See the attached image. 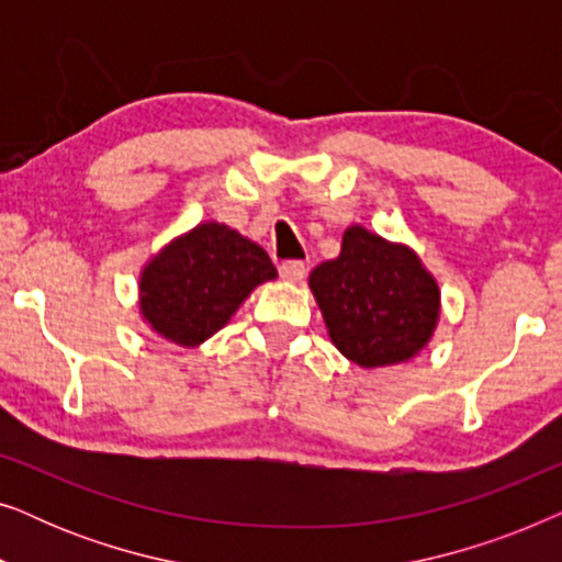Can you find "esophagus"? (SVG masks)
I'll return each mask as SVG.
<instances>
[{
    "instance_id": "esophagus-1",
    "label": "esophagus",
    "mask_w": 562,
    "mask_h": 562,
    "mask_svg": "<svg viewBox=\"0 0 562 562\" xmlns=\"http://www.w3.org/2000/svg\"><path fill=\"white\" fill-rule=\"evenodd\" d=\"M279 273H281V279H283V281H289V283H299V281H304V276H306V266L302 263V260H286V263H281Z\"/></svg>"
}]
</instances>
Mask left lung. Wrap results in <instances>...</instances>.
<instances>
[{
  "instance_id": "obj_1",
  "label": "left lung",
  "mask_w": 562,
  "mask_h": 562,
  "mask_svg": "<svg viewBox=\"0 0 562 562\" xmlns=\"http://www.w3.org/2000/svg\"><path fill=\"white\" fill-rule=\"evenodd\" d=\"M310 289L329 340L360 368L412 360L440 319V286L417 252L363 225L345 229L340 256L314 268Z\"/></svg>"
}]
</instances>
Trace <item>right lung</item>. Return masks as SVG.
Returning <instances> with one entry per match:
<instances>
[{"label": "right lung", "instance_id": "right-lung-1", "mask_svg": "<svg viewBox=\"0 0 562 562\" xmlns=\"http://www.w3.org/2000/svg\"><path fill=\"white\" fill-rule=\"evenodd\" d=\"M276 276L258 243L220 222H202L143 266V322L168 342L196 348L227 325L252 289Z\"/></svg>", "mask_w": 562, "mask_h": 562}]
</instances>
